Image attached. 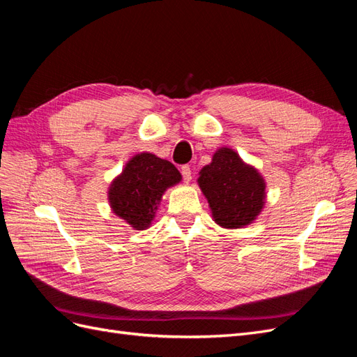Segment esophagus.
I'll use <instances>...</instances> for the list:
<instances>
[{
    "mask_svg": "<svg viewBox=\"0 0 357 357\" xmlns=\"http://www.w3.org/2000/svg\"><path fill=\"white\" fill-rule=\"evenodd\" d=\"M181 176H183V180H185L186 183H189L192 180V169L189 165H183L181 167Z\"/></svg>",
    "mask_w": 357,
    "mask_h": 357,
    "instance_id": "1",
    "label": "esophagus"
}]
</instances>
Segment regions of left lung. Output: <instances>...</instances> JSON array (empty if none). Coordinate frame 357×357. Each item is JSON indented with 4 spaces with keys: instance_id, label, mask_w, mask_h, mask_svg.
Wrapping results in <instances>:
<instances>
[{
    "instance_id": "1",
    "label": "left lung",
    "mask_w": 357,
    "mask_h": 357,
    "mask_svg": "<svg viewBox=\"0 0 357 357\" xmlns=\"http://www.w3.org/2000/svg\"><path fill=\"white\" fill-rule=\"evenodd\" d=\"M198 185L213 220L226 229L253 223L265 205V178L229 147L215 150L210 164L199 171Z\"/></svg>"
}]
</instances>
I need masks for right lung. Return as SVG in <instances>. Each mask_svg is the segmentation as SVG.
<instances>
[{"label": "right lung", "mask_w": 357, "mask_h": 357, "mask_svg": "<svg viewBox=\"0 0 357 357\" xmlns=\"http://www.w3.org/2000/svg\"><path fill=\"white\" fill-rule=\"evenodd\" d=\"M180 181L181 174L169 160L149 152L138 153L112 181L110 208L135 231H144L152 225L165 190Z\"/></svg>", "instance_id": "right-lung-1"}]
</instances>
